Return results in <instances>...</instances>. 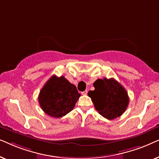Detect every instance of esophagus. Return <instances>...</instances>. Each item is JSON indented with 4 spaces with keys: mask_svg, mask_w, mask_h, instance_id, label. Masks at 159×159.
Instances as JSON below:
<instances>
[{
    "mask_svg": "<svg viewBox=\"0 0 159 159\" xmlns=\"http://www.w3.org/2000/svg\"><path fill=\"white\" fill-rule=\"evenodd\" d=\"M82 94L84 95H86L87 94H88V90H84V91H83V92H82Z\"/></svg>",
    "mask_w": 159,
    "mask_h": 159,
    "instance_id": "obj_1",
    "label": "esophagus"
}]
</instances>
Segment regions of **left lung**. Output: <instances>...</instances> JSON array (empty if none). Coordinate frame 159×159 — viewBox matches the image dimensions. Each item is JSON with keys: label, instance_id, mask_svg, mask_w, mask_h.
I'll return each instance as SVG.
<instances>
[{"label": "left lung", "instance_id": "obj_1", "mask_svg": "<svg viewBox=\"0 0 159 159\" xmlns=\"http://www.w3.org/2000/svg\"><path fill=\"white\" fill-rule=\"evenodd\" d=\"M95 90L88 92L95 108L100 114L112 120L119 117L127 109L129 96L127 90L113 78L98 79L93 83Z\"/></svg>", "mask_w": 159, "mask_h": 159}]
</instances>
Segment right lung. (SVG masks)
I'll use <instances>...</instances> for the list:
<instances>
[{
  "label": "right lung",
  "mask_w": 159,
  "mask_h": 159,
  "mask_svg": "<svg viewBox=\"0 0 159 159\" xmlns=\"http://www.w3.org/2000/svg\"><path fill=\"white\" fill-rule=\"evenodd\" d=\"M80 97L75 85L64 76L53 75L41 89L38 96L40 106L50 116L59 118L66 115L75 108Z\"/></svg>",
  "instance_id": "add662e5"
}]
</instances>
